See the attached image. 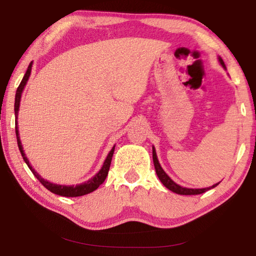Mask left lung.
<instances>
[{"mask_svg": "<svg viewBox=\"0 0 256 256\" xmlns=\"http://www.w3.org/2000/svg\"><path fill=\"white\" fill-rule=\"evenodd\" d=\"M219 62H220V64L222 65V68H226L225 62H224V60H222V59L220 58V57H219ZM152 160H154V166H155L156 174H157V176H158L160 180L162 182V184L164 185V186H166V188H169L170 191L174 192V194H184V196L200 194H204V192L210 190V188H216V185H218V184L220 183V182H219V183L212 185L211 188H183V186H180V185H178V184L174 183V182L172 180H171V178L166 174V171H164V170L162 169V166H160L158 160H157V155H156L155 148H154V146H152Z\"/></svg>", "mask_w": 256, "mask_h": 256, "instance_id": "obj_1", "label": "left lung"}]
</instances>
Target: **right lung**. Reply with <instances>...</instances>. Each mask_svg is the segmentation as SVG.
<instances>
[{
  "mask_svg": "<svg viewBox=\"0 0 256 256\" xmlns=\"http://www.w3.org/2000/svg\"><path fill=\"white\" fill-rule=\"evenodd\" d=\"M31 68H32V62H30L29 66H28V70H26V74H24L22 82H20L18 88H17V90H16V96H15V118H16V120H15V124H16L15 129H16V138H17V144H18L20 152V154H22V157H23L24 162L28 164V166H29V169L31 170V172L34 174V177H36L37 180H40V183L43 184L44 186L48 188V191H51L52 194L62 196V197H80V196L90 194V192H93L94 190H96V188H99L100 185L104 183V180H106V177H107V174H108V170H110V166L112 157H113V154H114L115 146H113V148H112L110 154H108L107 158L104 160V166L100 169L99 172H98L93 178H90V180L85 182V183L78 184V185H76V186H74V185H58V184L51 183V182L45 180L44 178H42L40 174H38V172H36V171H34V168L30 166L29 160L26 158V154H24L22 143H20V140L18 127H17V116H18L20 96H22V92H23V90H24V86L26 85L28 79H29V76H30Z\"/></svg>",
  "mask_w": 256,
  "mask_h": 256,
  "instance_id": "add662e5",
  "label": "right lung"
}]
</instances>
